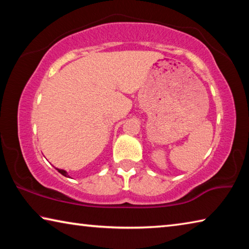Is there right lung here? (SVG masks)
<instances>
[{"mask_svg": "<svg viewBox=\"0 0 249 249\" xmlns=\"http://www.w3.org/2000/svg\"><path fill=\"white\" fill-rule=\"evenodd\" d=\"M56 169L58 170L59 174H61L62 176H65V177H68V178H70V177L68 176V172H67L66 170H64V169H59V168H56Z\"/></svg>", "mask_w": 249, "mask_h": 249, "instance_id": "right-lung-1", "label": "right lung"}]
</instances>
